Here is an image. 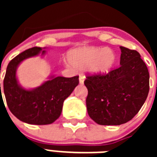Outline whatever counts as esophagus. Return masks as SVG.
Masks as SVG:
<instances>
[{"label": "esophagus", "mask_w": 157, "mask_h": 157, "mask_svg": "<svg viewBox=\"0 0 157 157\" xmlns=\"http://www.w3.org/2000/svg\"><path fill=\"white\" fill-rule=\"evenodd\" d=\"M86 79V76L82 74L79 75V83L80 84H83L84 83V81Z\"/></svg>", "instance_id": "1"}]
</instances>
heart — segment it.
I'll return each instance as SVG.
<instances>
[{
  "mask_svg": "<svg viewBox=\"0 0 157 157\" xmlns=\"http://www.w3.org/2000/svg\"><path fill=\"white\" fill-rule=\"evenodd\" d=\"M68 59L77 68L90 67L94 73L106 74L116 64V55L110 48L88 47L71 51Z\"/></svg>",
  "mask_w": 157,
  "mask_h": 157,
  "instance_id": "obj_1",
  "label": "heart"
}]
</instances>
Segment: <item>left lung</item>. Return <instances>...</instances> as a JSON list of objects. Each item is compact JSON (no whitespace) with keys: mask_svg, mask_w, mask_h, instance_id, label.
<instances>
[{"mask_svg":"<svg viewBox=\"0 0 157 157\" xmlns=\"http://www.w3.org/2000/svg\"><path fill=\"white\" fill-rule=\"evenodd\" d=\"M120 66L106 74L87 75V112L100 125H120L132 120L149 91V74L139 52L123 46Z\"/></svg>","mask_w":157,"mask_h":157,"instance_id":"obj_1","label":"left lung"}]
</instances>
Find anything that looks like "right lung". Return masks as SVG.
I'll return each instance as SVG.
<instances>
[{"label": "right lung", "instance_id": "1", "mask_svg": "<svg viewBox=\"0 0 157 157\" xmlns=\"http://www.w3.org/2000/svg\"><path fill=\"white\" fill-rule=\"evenodd\" d=\"M42 49L33 47L13 58L7 67L4 78V93L9 110L19 120L34 125H46L56 121L61 114L64 100L79 82L78 76H58L51 77L50 80L30 90L22 88L16 78L18 65L25 59L37 56ZM41 52L44 54L45 51Z\"/></svg>", "mask_w": 157, "mask_h": 157}]
</instances>
